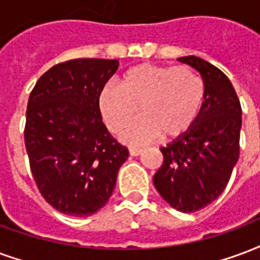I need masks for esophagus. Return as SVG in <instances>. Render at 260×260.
<instances>
[{"label": "esophagus", "mask_w": 260, "mask_h": 260, "mask_svg": "<svg viewBox=\"0 0 260 260\" xmlns=\"http://www.w3.org/2000/svg\"><path fill=\"white\" fill-rule=\"evenodd\" d=\"M142 153V149H138V147H131L129 154L131 155H139Z\"/></svg>", "instance_id": "obj_1"}]
</instances>
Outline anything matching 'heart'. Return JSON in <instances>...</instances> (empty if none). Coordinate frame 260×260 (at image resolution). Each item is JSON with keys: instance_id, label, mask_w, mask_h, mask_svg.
<instances>
[{"instance_id": "obj_1", "label": "heart", "mask_w": 260, "mask_h": 260, "mask_svg": "<svg viewBox=\"0 0 260 260\" xmlns=\"http://www.w3.org/2000/svg\"><path fill=\"white\" fill-rule=\"evenodd\" d=\"M205 99L203 78L190 67L142 63L124 73L120 86L107 84L99 93V111L107 128L122 134L132 145H142L161 135L176 139L189 132L199 118Z\"/></svg>"}]
</instances>
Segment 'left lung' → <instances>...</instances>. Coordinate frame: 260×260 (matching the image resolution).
<instances>
[{
	"mask_svg": "<svg viewBox=\"0 0 260 260\" xmlns=\"http://www.w3.org/2000/svg\"><path fill=\"white\" fill-rule=\"evenodd\" d=\"M203 77L205 99L184 135L161 147L164 161L153 182L159 196L180 212H196L226 189L240 155L241 105L218 67L197 56L179 57Z\"/></svg>",
	"mask_w": 260,
	"mask_h": 260,
	"instance_id": "1",
	"label": "left lung"
}]
</instances>
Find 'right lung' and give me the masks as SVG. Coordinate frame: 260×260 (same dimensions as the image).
Here are the masks:
<instances>
[{"label": "right lung", "mask_w": 260, "mask_h": 260, "mask_svg": "<svg viewBox=\"0 0 260 260\" xmlns=\"http://www.w3.org/2000/svg\"><path fill=\"white\" fill-rule=\"evenodd\" d=\"M115 59H71L45 71L28 98L24 145L32 178L49 205L91 216L113 194L128 149L107 131L99 93Z\"/></svg>", "instance_id": "1"}]
</instances>
